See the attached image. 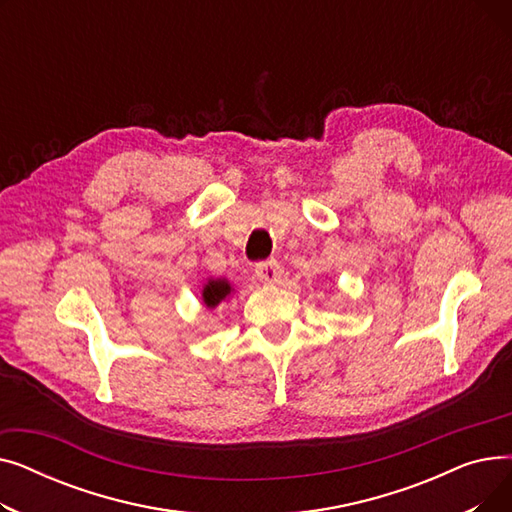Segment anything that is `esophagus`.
Returning a JSON list of instances; mask_svg holds the SVG:
<instances>
[{
  "label": "esophagus",
  "mask_w": 512,
  "mask_h": 512,
  "mask_svg": "<svg viewBox=\"0 0 512 512\" xmlns=\"http://www.w3.org/2000/svg\"><path fill=\"white\" fill-rule=\"evenodd\" d=\"M255 276L259 278V282L263 284H276L282 276L280 272V265L276 261H265V263H259L255 267Z\"/></svg>",
  "instance_id": "1"
}]
</instances>
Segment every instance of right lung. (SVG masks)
<instances>
[{"label": "right lung", "mask_w": 512, "mask_h": 512, "mask_svg": "<svg viewBox=\"0 0 512 512\" xmlns=\"http://www.w3.org/2000/svg\"><path fill=\"white\" fill-rule=\"evenodd\" d=\"M232 292H234V288H232L230 280H226V278H207L201 286V303L207 311L215 309V307H220L226 299H230Z\"/></svg>", "instance_id": "right-lung-1"}]
</instances>
